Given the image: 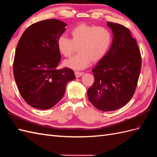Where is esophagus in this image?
Masks as SVG:
<instances>
[{
    "label": "esophagus",
    "instance_id": "34e87169",
    "mask_svg": "<svg viewBox=\"0 0 157 157\" xmlns=\"http://www.w3.org/2000/svg\"><path fill=\"white\" fill-rule=\"evenodd\" d=\"M74 74L76 78H79L80 76H82L83 74V72H79V71H75Z\"/></svg>",
    "mask_w": 157,
    "mask_h": 157
}]
</instances>
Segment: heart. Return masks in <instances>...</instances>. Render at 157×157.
Returning a JSON list of instances; mask_svg holds the SVG:
<instances>
[{"mask_svg": "<svg viewBox=\"0 0 157 157\" xmlns=\"http://www.w3.org/2000/svg\"><path fill=\"white\" fill-rule=\"evenodd\" d=\"M71 40L65 36L58 38L59 52L66 58L73 55L78 47L79 54L64 62V65L74 70L86 68L90 62H98L107 54L112 42V35L106 28L81 24L70 32Z\"/></svg>", "mask_w": 157, "mask_h": 157, "instance_id": "obj_1", "label": "heart"}]
</instances>
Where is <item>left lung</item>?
<instances>
[{
  "instance_id": "1",
  "label": "left lung",
  "mask_w": 157,
  "mask_h": 157,
  "mask_svg": "<svg viewBox=\"0 0 157 157\" xmlns=\"http://www.w3.org/2000/svg\"><path fill=\"white\" fill-rule=\"evenodd\" d=\"M113 35L109 50L92 72L94 83L87 90L90 101L102 111L117 110L130 101L137 86L141 56L127 28L108 22Z\"/></svg>"
}]
</instances>
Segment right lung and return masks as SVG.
Segmentation results:
<instances>
[{
  "mask_svg": "<svg viewBox=\"0 0 157 157\" xmlns=\"http://www.w3.org/2000/svg\"><path fill=\"white\" fill-rule=\"evenodd\" d=\"M66 26L56 19L44 20L30 26L19 40L14 77L22 98L33 107L54 106L63 98L67 83L75 78L70 68H57L61 54L56 42Z\"/></svg>",
  "mask_w": 157,
  "mask_h": 157,
  "instance_id": "1",
  "label": "right lung"
}]
</instances>
